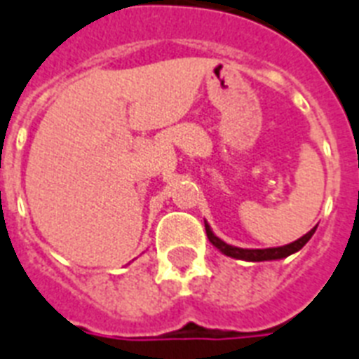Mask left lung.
<instances>
[{"label": "left lung", "mask_w": 359, "mask_h": 359, "mask_svg": "<svg viewBox=\"0 0 359 359\" xmlns=\"http://www.w3.org/2000/svg\"><path fill=\"white\" fill-rule=\"evenodd\" d=\"M205 224V234H208V240L211 241V245L217 247L219 251L226 255L230 258H236V260H245V262H266V260H280V258H286L294 255V252H298L302 247L307 243V241L313 238L315 234V229H311L309 232L302 238H298L296 241L292 243H288V245H283V247H268V249H241V247H236V245H230L226 241H223L221 238L213 234V230L211 226L208 224V221H204Z\"/></svg>", "instance_id": "left-lung-1"}]
</instances>
